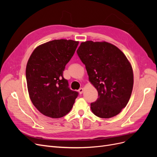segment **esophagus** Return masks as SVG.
I'll return each instance as SVG.
<instances>
[{
	"label": "esophagus",
	"instance_id": "34e87169",
	"mask_svg": "<svg viewBox=\"0 0 157 157\" xmlns=\"http://www.w3.org/2000/svg\"><path fill=\"white\" fill-rule=\"evenodd\" d=\"M83 91H84V89H83L82 88H79V90H78V92H79V94H82L83 93Z\"/></svg>",
	"mask_w": 157,
	"mask_h": 157
}]
</instances>
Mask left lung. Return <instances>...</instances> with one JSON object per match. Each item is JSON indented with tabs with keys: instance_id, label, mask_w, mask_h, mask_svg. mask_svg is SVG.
I'll use <instances>...</instances> for the list:
<instances>
[{
	"instance_id": "left-lung-1",
	"label": "left lung",
	"mask_w": 157,
	"mask_h": 157,
	"mask_svg": "<svg viewBox=\"0 0 157 157\" xmlns=\"http://www.w3.org/2000/svg\"><path fill=\"white\" fill-rule=\"evenodd\" d=\"M77 52L98 92L97 100L90 104L92 113L103 118L117 115L126 106L133 89L129 61L120 49L107 42H82Z\"/></svg>"
}]
</instances>
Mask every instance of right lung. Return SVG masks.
<instances>
[{"label":"right lung","instance_id":"1","mask_svg":"<svg viewBox=\"0 0 157 157\" xmlns=\"http://www.w3.org/2000/svg\"><path fill=\"white\" fill-rule=\"evenodd\" d=\"M78 44L72 40L49 41L36 47L28 60V92L33 105L45 116L58 118L66 115L78 96L63 75Z\"/></svg>","mask_w":157,"mask_h":157}]
</instances>
